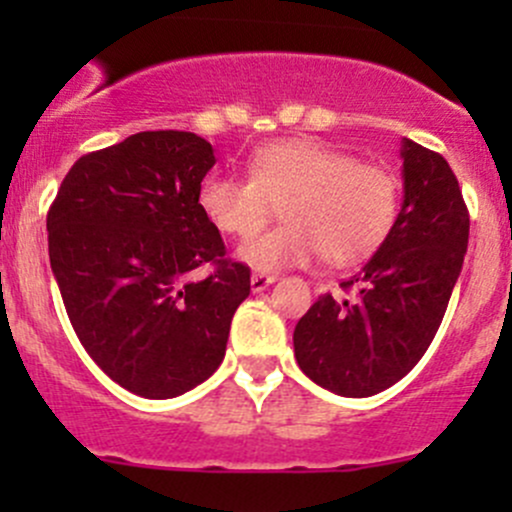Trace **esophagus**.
<instances>
[{"label":"esophagus","mask_w":512,"mask_h":512,"mask_svg":"<svg viewBox=\"0 0 512 512\" xmlns=\"http://www.w3.org/2000/svg\"><path fill=\"white\" fill-rule=\"evenodd\" d=\"M272 282H277V275H262V272H257V275L250 277L252 292H262V289L270 287Z\"/></svg>","instance_id":"1"}]
</instances>
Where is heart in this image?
<instances>
[{
	"label": "heart",
	"instance_id": "heart-1",
	"mask_svg": "<svg viewBox=\"0 0 512 512\" xmlns=\"http://www.w3.org/2000/svg\"><path fill=\"white\" fill-rule=\"evenodd\" d=\"M200 210L220 232L250 237L282 205L280 227L237 250L247 267L280 272L304 267L322 252L329 265H356L374 255L399 218L401 183L389 168L312 138L267 143L250 175L210 173Z\"/></svg>",
	"mask_w": 512,
	"mask_h": 512
}]
</instances>
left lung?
I'll list each match as a JSON object with an SVG mask.
<instances>
[{"label":"left lung","mask_w":512,"mask_h":512,"mask_svg":"<svg viewBox=\"0 0 512 512\" xmlns=\"http://www.w3.org/2000/svg\"><path fill=\"white\" fill-rule=\"evenodd\" d=\"M404 203L352 299L322 294L294 327V356L314 384L349 399L389 389L436 337L468 247V208L441 153L404 138Z\"/></svg>","instance_id":"8db88e82"}]
</instances>
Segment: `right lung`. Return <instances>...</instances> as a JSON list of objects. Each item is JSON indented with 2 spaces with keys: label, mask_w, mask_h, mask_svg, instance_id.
Returning a JSON list of instances; mask_svg holds the SVG:
<instances>
[{
  "label": "right lung",
  "mask_w": 512,
  "mask_h": 512,
  "mask_svg": "<svg viewBox=\"0 0 512 512\" xmlns=\"http://www.w3.org/2000/svg\"><path fill=\"white\" fill-rule=\"evenodd\" d=\"M215 165L205 138L143 131L71 165L46 215L51 272L76 337L143 399L203 384L225 356L250 267L225 257L200 210ZM213 266L208 278L194 270Z\"/></svg>",
  "instance_id": "1"
}]
</instances>
